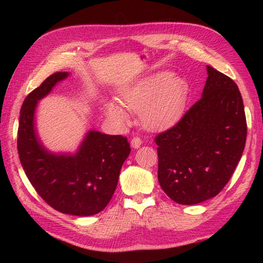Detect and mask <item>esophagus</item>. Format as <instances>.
Here are the masks:
<instances>
[{"mask_svg":"<svg viewBox=\"0 0 263 263\" xmlns=\"http://www.w3.org/2000/svg\"><path fill=\"white\" fill-rule=\"evenodd\" d=\"M141 144H142V141H141L140 138H139V137L132 138V140H131V147H132V148L138 149L139 147L141 146Z\"/></svg>","mask_w":263,"mask_h":263,"instance_id":"obj_1","label":"esophagus"}]
</instances>
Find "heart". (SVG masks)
I'll return each mask as SVG.
<instances>
[{
  "label": "heart",
  "instance_id": "heart-1",
  "mask_svg": "<svg viewBox=\"0 0 263 263\" xmlns=\"http://www.w3.org/2000/svg\"><path fill=\"white\" fill-rule=\"evenodd\" d=\"M186 83L182 78L160 72L150 76L121 93V104L133 113H139L141 124L152 131L174 125L183 114L186 100ZM110 120L123 125L128 115L116 102L105 103Z\"/></svg>",
  "mask_w": 263,
  "mask_h": 263
}]
</instances>
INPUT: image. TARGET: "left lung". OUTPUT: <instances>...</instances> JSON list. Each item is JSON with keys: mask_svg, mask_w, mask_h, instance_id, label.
<instances>
[{"mask_svg": "<svg viewBox=\"0 0 263 263\" xmlns=\"http://www.w3.org/2000/svg\"><path fill=\"white\" fill-rule=\"evenodd\" d=\"M202 95L183 119L156 137L158 181L180 204L216 197L235 171L247 141V119L238 87L206 65Z\"/></svg>", "mask_w": 263, "mask_h": 263, "instance_id": "8db88e82", "label": "left lung"}]
</instances>
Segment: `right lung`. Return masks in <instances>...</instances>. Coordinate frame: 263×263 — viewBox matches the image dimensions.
<instances>
[{
  "label": "right lung",
  "instance_id": "right-lung-1",
  "mask_svg": "<svg viewBox=\"0 0 263 263\" xmlns=\"http://www.w3.org/2000/svg\"><path fill=\"white\" fill-rule=\"evenodd\" d=\"M69 76H49L26 97L20 110L18 153L28 180L52 208L72 216H92L113 197L131 149L126 138L95 130L86 132L73 153H54L45 147L37 130V106Z\"/></svg>",
  "mask_w": 263,
  "mask_h": 263
}]
</instances>
